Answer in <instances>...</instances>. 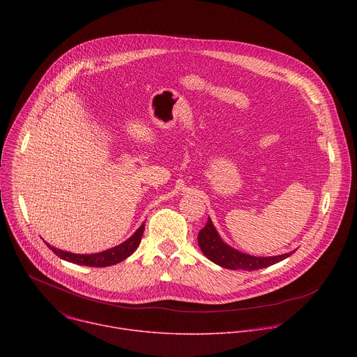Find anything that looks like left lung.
I'll list each match as a JSON object with an SVG mask.
<instances>
[{
  "label": "left lung",
  "instance_id": "left-lung-1",
  "mask_svg": "<svg viewBox=\"0 0 357 357\" xmlns=\"http://www.w3.org/2000/svg\"><path fill=\"white\" fill-rule=\"evenodd\" d=\"M197 243L202 252L205 254L211 261L229 270H245V271L260 270V268L270 267L275 263H280L284 259L291 256V252H287V254H282V256H274V257H254V256H248V254L240 252L222 241L211 219H208L206 226L199 231Z\"/></svg>",
  "mask_w": 357,
  "mask_h": 357
}]
</instances>
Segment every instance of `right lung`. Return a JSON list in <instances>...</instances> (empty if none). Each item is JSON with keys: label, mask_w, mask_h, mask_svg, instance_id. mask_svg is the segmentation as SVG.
<instances>
[{"label": "right lung", "mask_w": 357, "mask_h": 357, "mask_svg": "<svg viewBox=\"0 0 357 357\" xmlns=\"http://www.w3.org/2000/svg\"><path fill=\"white\" fill-rule=\"evenodd\" d=\"M144 227H145L144 225L139 226L138 230L128 240H126L120 245L106 250L103 252L75 254V252H68V251H63V250H59L55 247H50V245L49 247L56 254L58 257H61L69 263L79 264V266H89V267H109V266H114L131 256L141 241Z\"/></svg>", "instance_id": "obj_1"}]
</instances>
